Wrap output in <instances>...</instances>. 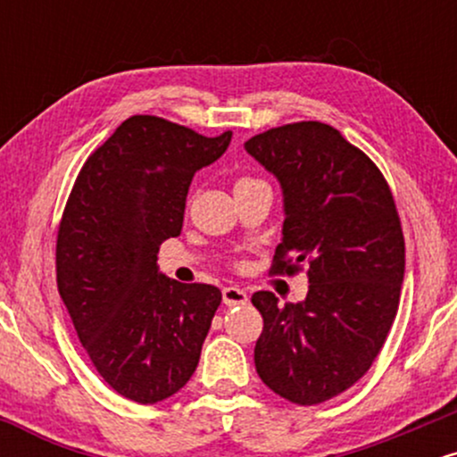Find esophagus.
<instances>
[{"instance_id":"obj_1","label":"esophagus","mask_w":457,"mask_h":457,"mask_svg":"<svg viewBox=\"0 0 457 457\" xmlns=\"http://www.w3.org/2000/svg\"><path fill=\"white\" fill-rule=\"evenodd\" d=\"M246 301H249V296H246V292L243 290V287H236V286L223 287V303L228 307L246 305Z\"/></svg>"}]
</instances>
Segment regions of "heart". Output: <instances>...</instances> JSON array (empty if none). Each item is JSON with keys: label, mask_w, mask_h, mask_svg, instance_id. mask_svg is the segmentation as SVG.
<instances>
[{"label": "heart", "mask_w": 457, "mask_h": 457, "mask_svg": "<svg viewBox=\"0 0 457 457\" xmlns=\"http://www.w3.org/2000/svg\"><path fill=\"white\" fill-rule=\"evenodd\" d=\"M251 182H258L255 180V178H251V176H240L238 180H236V187H243V185H251Z\"/></svg>", "instance_id": "obj_1"}]
</instances>
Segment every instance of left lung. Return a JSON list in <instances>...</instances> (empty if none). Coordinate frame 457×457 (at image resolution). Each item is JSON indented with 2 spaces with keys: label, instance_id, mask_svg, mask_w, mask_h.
<instances>
[{
  "label": "left lung",
  "instance_id": "8db88e82",
  "mask_svg": "<svg viewBox=\"0 0 457 457\" xmlns=\"http://www.w3.org/2000/svg\"><path fill=\"white\" fill-rule=\"evenodd\" d=\"M245 148L283 188V240L270 272L309 264L303 303L251 296L264 318L255 370L277 395L313 406L363 378L386 342L403 281L400 214L378 165L328 124H283Z\"/></svg>",
  "mask_w": 457,
  "mask_h": 457
}]
</instances>
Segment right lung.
Instances as JSON below:
<instances>
[{"mask_svg":"<svg viewBox=\"0 0 457 457\" xmlns=\"http://www.w3.org/2000/svg\"><path fill=\"white\" fill-rule=\"evenodd\" d=\"M232 130L204 137L159 115H130L87 156L55 245L57 290L101 378L137 403L187 385L199 363L219 287L161 275L159 246L180 236L197 170Z\"/></svg>","mask_w":457,"mask_h":457,"instance_id":"1","label":"right lung"}]
</instances>
